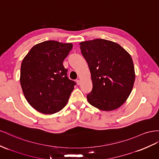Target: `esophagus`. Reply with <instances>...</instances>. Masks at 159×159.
<instances>
[{"label":"esophagus","instance_id":"34e87169","mask_svg":"<svg viewBox=\"0 0 159 159\" xmlns=\"http://www.w3.org/2000/svg\"><path fill=\"white\" fill-rule=\"evenodd\" d=\"M76 82H77V84H78V85H80V80H76Z\"/></svg>","mask_w":159,"mask_h":159}]
</instances>
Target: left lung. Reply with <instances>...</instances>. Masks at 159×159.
I'll use <instances>...</instances> for the list:
<instances>
[{
  "mask_svg": "<svg viewBox=\"0 0 159 159\" xmlns=\"http://www.w3.org/2000/svg\"><path fill=\"white\" fill-rule=\"evenodd\" d=\"M80 45L93 84L88 101L101 110L119 108L129 96L134 83V67L130 54L119 44L102 39Z\"/></svg>",
  "mask_w": 159,
  "mask_h": 159,
  "instance_id": "1",
  "label": "left lung"
}]
</instances>
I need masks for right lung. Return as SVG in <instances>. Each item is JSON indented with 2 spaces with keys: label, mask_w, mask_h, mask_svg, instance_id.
I'll use <instances>...</instances> for the list:
<instances>
[{
  "label": "right lung",
  "mask_w": 159,
  "mask_h": 159,
  "mask_svg": "<svg viewBox=\"0 0 159 159\" xmlns=\"http://www.w3.org/2000/svg\"><path fill=\"white\" fill-rule=\"evenodd\" d=\"M71 43L46 41L31 48L20 67V82L24 96L34 109L45 114L63 108L76 84L67 76L63 61Z\"/></svg>",
  "instance_id": "1"
}]
</instances>
